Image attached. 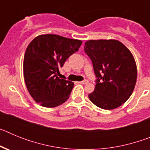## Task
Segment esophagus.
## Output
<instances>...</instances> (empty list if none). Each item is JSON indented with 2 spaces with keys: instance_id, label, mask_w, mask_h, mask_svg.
<instances>
[{
  "instance_id": "1",
  "label": "esophagus",
  "mask_w": 150,
  "mask_h": 150,
  "mask_svg": "<svg viewBox=\"0 0 150 150\" xmlns=\"http://www.w3.org/2000/svg\"><path fill=\"white\" fill-rule=\"evenodd\" d=\"M88 83V81L87 79H83V81L79 82V83H81V84H87Z\"/></svg>"
}]
</instances>
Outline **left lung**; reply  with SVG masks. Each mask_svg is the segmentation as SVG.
<instances>
[{
  "label": "left lung",
  "mask_w": 150,
  "mask_h": 150,
  "mask_svg": "<svg viewBox=\"0 0 150 150\" xmlns=\"http://www.w3.org/2000/svg\"><path fill=\"white\" fill-rule=\"evenodd\" d=\"M84 51L93 64L95 88L88 95L97 107L112 110L132 95L137 80V66L132 52L116 40H88Z\"/></svg>",
  "instance_id": "1"
}]
</instances>
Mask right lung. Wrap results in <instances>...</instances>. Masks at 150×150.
Here are the masks:
<instances>
[{
    "instance_id": "1",
    "label": "right lung",
    "mask_w": 150,
    "mask_h": 150,
    "mask_svg": "<svg viewBox=\"0 0 150 150\" xmlns=\"http://www.w3.org/2000/svg\"><path fill=\"white\" fill-rule=\"evenodd\" d=\"M81 44V40L55 34L38 36L30 42L24 57V78L37 103L55 107L68 99L74 84L58 76L59 69Z\"/></svg>"
}]
</instances>
